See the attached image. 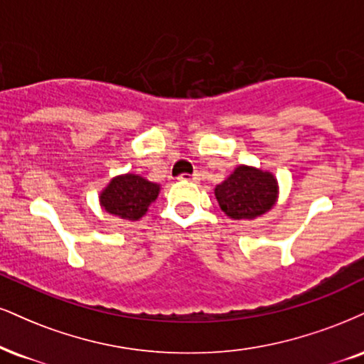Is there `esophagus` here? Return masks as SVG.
<instances>
[{"instance_id": "34e87169", "label": "esophagus", "mask_w": 364, "mask_h": 364, "mask_svg": "<svg viewBox=\"0 0 364 364\" xmlns=\"http://www.w3.org/2000/svg\"><path fill=\"white\" fill-rule=\"evenodd\" d=\"M179 181H196L198 179V174H181V176H178Z\"/></svg>"}]
</instances>
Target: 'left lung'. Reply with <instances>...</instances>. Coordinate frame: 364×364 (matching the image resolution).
Masks as SVG:
<instances>
[{"label": "left lung", "instance_id": "left-lung-1", "mask_svg": "<svg viewBox=\"0 0 364 364\" xmlns=\"http://www.w3.org/2000/svg\"><path fill=\"white\" fill-rule=\"evenodd\" d=\"M222 212L234 220L256 218L269 212L278 196V183L268 171L239 166L215 188Z\"/></svg>", "mask_w": 364, "mask_h": 364}]
</instances>
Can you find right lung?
<instances>
[{
	"label": "right lung",
	"instance_id": "add662e5",
	"mask_svg": "<svg viewBox=\"0 0 364 364\" xmlns=\"http://www.w3.org/2000/svg\"><path fill=\"white\" fill-rule=\"evenodd\" d=\"M159 195V185L137 174L113 178L102 191V207L124 220H139Z\"/></svg>",
	"mask_w": 364,
	"mask_h": 364
}]
</instances>
